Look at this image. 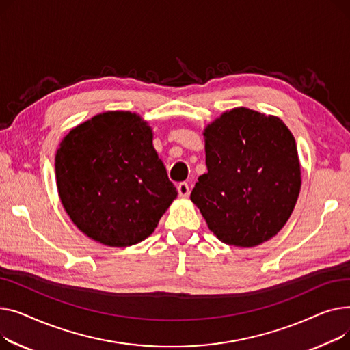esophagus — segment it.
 <instances>
[{"mask_svg": "<svg viewBox=\"0 0 350 350\" xmlns=\"http://www.w3.org/2000/svg\"><path fill=\"white\" fill-rule=\"evenodd\" d=\"M178 193L180 198H188L189 193H191V189H189V185L188 182H180L178 185Z\"/></svg>", "mask_w": 350, "mask_h": 350, "instance_id": "1", "label": "esophagus"}]
</instances>
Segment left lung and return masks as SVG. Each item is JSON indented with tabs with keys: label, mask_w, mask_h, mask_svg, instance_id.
Returning a JSON list of instances; mask_svg holds the SVG:
<instances>
[{
	"label": "left lung",
	"mask_w": 350,
	"mask_h": 350,
	"mask_svg": "<svg viewBox=\"0 0 350 350\" xmlns=\"http://www.w3.org/2000/svg\"><path fill=\"white\" fill-rule=\"evenodd\" d=\"M208 172L191 200L216 237L254 247L290 219L301 189L295 138L274 116L239 107L204 129Z\"/></svg>",
	"instance_id": "obj_1"
}]
</instances>
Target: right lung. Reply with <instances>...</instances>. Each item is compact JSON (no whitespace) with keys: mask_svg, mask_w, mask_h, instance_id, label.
<instances>
[{"mask_svg":"<svg viewBox=\"0 0 350 350\" xmlns=\"http://www.w3.org/2000/svg\"><path fill=\"white\" fill-rule=\"evenodd\" d=\"M55 172L60 202L77 229L110 247L147 239L178 195L151 127L130 111L101 113L70 130Z\"/></svg>","mask_w":350,"mask_h":350,"instance_id":"add662e5","label":"right lung"}]
</instances>
